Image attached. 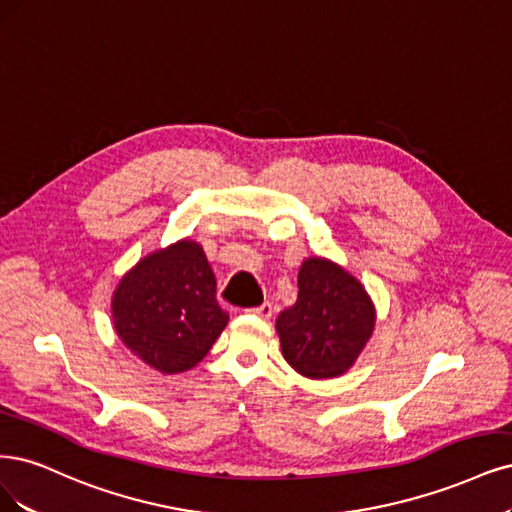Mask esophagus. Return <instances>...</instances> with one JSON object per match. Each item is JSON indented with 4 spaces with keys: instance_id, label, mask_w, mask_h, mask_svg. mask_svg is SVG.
Masks as SVG:
<instances>
[{
    "instance_id": "1",
    "label": "esophagus",
    "mask_w": 512,
    "mask_h": 512,
    "mask_svg": "<svg viewBox=\"0 0 512 512\" xmlns=\"http://www.w3.org/2000/svg\"><path fill=\"white\" fill-rule=\"evenodd\" d=\"M250 313H254V315L262 317V320H269V317L273 315V305H271V303H262L260 307L250 309Z\"/></svg>"
}]
</instances>
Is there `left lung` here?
<instances>
[{
    "label": "left lung",
    "mask_w": 512,
    "mask_h": 512,
    "mask_svg": "<svg viewBox=\"0 0 512 512\" xmlns=\"http://www.w3.org/2000/svg\"><path fill=\"white\" fill-rule=\"evenodd\" d=\"M375 322L377 309L362 281L337 262L309 256L298 269L296 303L279 313L275 330L298 375L332 379L354 366Z\"/></svg>",
    "instance_id": "1"
}]
</instances>
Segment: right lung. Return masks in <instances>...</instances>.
<instances>
[{
    "label": "right lung",
    "instance_id": "obj_1",
    "mask_svg": "<svg viewBox=\"0 0 512 512\" xmlns=\"http://www.w3.org/2000/svg\"><path fill=\"white\" fill-rule=\"evenodd\" d=\"M112 322L122 345L158 373L197 366L228 324L203 245L186 237L139 260L112 294Z\"/></svg>",
    "mask_w": 512,
    "mask_h": 512
}]
</instances>
